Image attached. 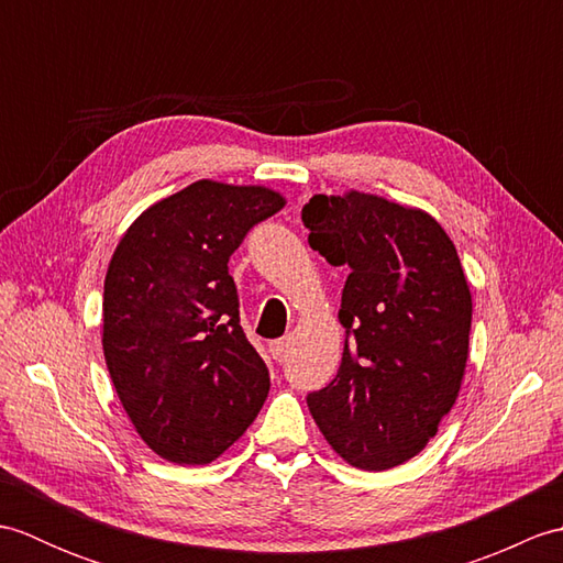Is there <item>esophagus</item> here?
Returning a JSON list of instances; mask_svg holds the SVG:
<instances>
[{
    "label": "esophagus",
    "mask_w": 563,
    "mask_h": 563,
    "mask_svg": "<svg viewBox=\"0 0 563 563\" xmlns=\"http://www.w3.org/2000/svg\"><path fill=\"white\" fill-rule=\"evenodd\" d=\"M268 349H271V355L275 357V361H283L285 353H288V349H290V336H283V339L271 341Z\"/></svg>",
    "instance_id": "esophagus-1"
}]
</instances>
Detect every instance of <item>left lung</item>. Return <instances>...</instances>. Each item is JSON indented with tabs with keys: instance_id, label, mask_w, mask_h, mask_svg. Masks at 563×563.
<instances>
[{
	"instance_id": "left-lung-1",
	"label": "left lung",
	"mask_w": 563,
	"mask_h": 563,
	"mask_svg": "<svg viewBox=\"0 0 563 563\" xmlns=\"http://www.w3.org/2000/svg\"><path fill=\"white\" fill-rule=\"evenodd\" d=\"M309 246L349 266L341 367L307 394L321 433L357 470H391L426 448L460 394L472 295L457 249L423 210L357 194L302 208Z\"/></svg>"
}]
</instances>
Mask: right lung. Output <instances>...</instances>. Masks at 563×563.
Here are the masks:
<instances>
[{
    "label": "right lung",
    "mask_w": 563,
    "mask_h": 563,
    "mask_svg": "<svg viewBox=\"0 0 563 563\" xmlns=\"http://www.w3.org/2000/svg\"><path fill=\"white\" fill-rule=\"evenodd\" d=\"M285 206L261 186L196 181L133 222L103 283V355L140 438L176 464L234 445L271 377L239 324L230 256Z\"/></svg>",
    "instance_id": "obj_1"
}]
</instances>
